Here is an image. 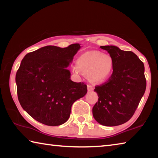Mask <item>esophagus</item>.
I'll return each instance as SVG.
<instances>
[{
  "label": "esophagus",
  "mask_w": 158,
  "mask_h": 158,
  "mask_svg": "<svg viewBox=\"0 0 158 158\" xmlns=\"http://www.w3.org/2000/svg\"><path fill=\"white\" fill-rule=\"evenodd\" d=\"M87 89H88V91H91V90H93V85H87Z\"/></svg>",
  "instance_id": "34e87169"
}]
</instances>
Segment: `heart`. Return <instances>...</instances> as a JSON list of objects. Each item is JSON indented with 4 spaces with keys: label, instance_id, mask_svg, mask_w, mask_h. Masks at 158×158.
<instances>
[{
    "label": "heart",
    "instance_id": "heart-1",
    "mask_svg": "<svg viewBox=\"0 0 158 158\" xmlns=\"http://www.w3.org/2000/svg\"><path fill=\"white\" fill-rule=\"evenodd\" d=\"M76 66L81 73L88 74L90 82L102 84L108 81L113 74L114 61L110 55L98 51H89L77 58ZM74 72L77 73V69Z\"/></svg>",
    "mask_w": 158,
    "mask_h": 158
}]
</instances>
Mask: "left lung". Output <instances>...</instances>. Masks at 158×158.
Instances as JSON below:
<instances>
[{
  "mask_svg": "<svg viewBox=\"0 0 158 158\" xmlns=\"http://www.w3.org/2000/svg\"><path fill=\"white\" fill-rule=\"evenodd\" d=\"M114 61L108 81L95 86L98 101L93 108L95 121L105 126H116L129 121L145 93L144 65L132 52L112 45L101 46Z\"/></svg>",
  "mask_w": 158,
  "mask_h": 158,
  "instance_id": "8db88e82",
  "label": "left lung"
}]
</instances>
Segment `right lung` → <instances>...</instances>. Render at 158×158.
Returning <instances> with one entry per match:
<instances>
[{"instance_id": "add662e5", "label": "right lung", "mask_w": 158, "mask_h": 158, "mask_svg": "<svg viewBox=\"0 0 158 158\" xmlns=\"http://www.w3.org/2000/svg\"><path fill=\"white\" fill-rule=\"evenodd\" d=\"M79 44L46 46L26 54L16 74L21 106L37 121L58 126L68 121L71 107L87 93L84 83L70 79L68 69Z\"/></svg>"}]
</instances>
